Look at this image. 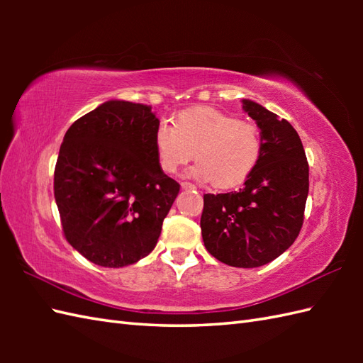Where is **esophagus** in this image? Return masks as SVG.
<instances>
[{"label":"esophagus","instance_id":"1","mask_svg":"<svg viewBox=\"0 0 363 363\" xmlns=\"http://www.w3.org/2000/svg\"><path fill=\"white\" fill-rule=\"evenodd\" d=\"M181 187H182L184 190H195V189H196L191 182H181Z\"/></svg>","mask_w":363,"mask_h":363}]
</instances>
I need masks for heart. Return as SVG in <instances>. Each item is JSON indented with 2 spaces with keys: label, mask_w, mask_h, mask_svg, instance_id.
<instances>
[{
  "label": "heart",
  "mask_w": 363,
  "mask_h": 363,
  "mask_svg": "<svg viewBox=\"0 0 363 363\" xmlns=\"http://www.w3.org/2000/svg\"><path fill=\"white\" fill-rule=\"evenodd\" d=\"M154 146L164 173H174L195 157L198 164L189 172L191 177L211 181L215 189H230L256 168L262 134L254 123L204 106L181 112L173 125L160 121Z\"/></svg>",
  "instance_id": "obj_1"
}]
</instances>
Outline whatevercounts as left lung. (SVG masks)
<instances>
[{
    "label": "left lung",
    "mask_w": 363,
    "mask_h": 363,
    "mask_svg": "<svg viewBox=\"0 0 363 363\" xmlns=\"http://www.w3.org/2000/svg\"><path fill=\"white\" fill-rule=\"evenodd\" d=\"M243 109L260 129V159L243 189L204 195L201 234L215 259L254 268L279 257L296 240L309 194V164L287 120L251 99H243Z\"/></svg>",
    "instance_id": "1"
}]
</instances>
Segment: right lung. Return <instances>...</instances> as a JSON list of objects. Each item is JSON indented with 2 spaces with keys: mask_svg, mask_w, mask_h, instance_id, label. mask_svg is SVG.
<instances>
[{
  "mask_svg": "<svg viewBox=\"0 0 363 363\" xmlns=\"http://www.w3.org/2000/svg\"><path fill=\"white\" fill-rule=\"evenodd\" d=\"M150 106L111 99L68 128L54 198L73 248L95 265H133L154 250L179 184L162 172Z\"/></svg>",
  "mask_w": 363,
  "mask_h": 363,
  "instance_id": "right-lung-1",
  "label": "right lung"
}]
</instances>
